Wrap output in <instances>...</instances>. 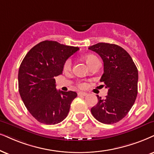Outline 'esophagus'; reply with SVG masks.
Returning a JSON list of instances; mask_svg holds the SVG:
<instances>
[{
	"mask_svg": "<svg viewBox=\"0 0 154 154\" xmlns=\"http://www.w3.org/2000/svg\"><path fill=\"white\" fill-rule=\"evenodd\" d=\"M78 95L79 96H86V95H87V93L83 92V91H79V92H78Z\"/></svg>",
	"mask_w": 154,
	"mask_h": 154,
	"instance_id": "1",
	"label": "esophagus"
}]
</instances>
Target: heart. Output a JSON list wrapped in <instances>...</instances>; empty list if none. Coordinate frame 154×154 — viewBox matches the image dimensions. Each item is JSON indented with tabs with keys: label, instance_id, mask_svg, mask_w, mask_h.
<instances>
[{
	"label": "heart",
	"instance_id": "heart-1",
	"mask_svg": "<svg viewBox=\"0 0 154 154\" xmlns=\"http://www.w3.org/2000/svg\"><path fill=\"white\" fill-rule=\"evenodd\" d=\"M84 60H85L87 65H88L89 67H91L94 64L96 63V62L99 61L98 58H97L95 55H93V54H87V55H85L84 57ZM72 66V61L70 59H68L66 60V62L64 64L63 66V69L65 71H68L71 69ZM78 86L80 87V88H85L86 87V84L84 82H80L78 84Z\"/></svg>",
	"mask_w": 154,
	"mask_h": 154
}]
</instances>
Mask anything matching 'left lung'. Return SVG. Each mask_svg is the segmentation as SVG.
<instances>
[{"label":"left lung","instance_id":"8db88e82","mask_svg":"<svg viewBox=\"0 0 154 154\" xmlns=\"http://www.w3.org/2000/svg\"><path fill=\"white\" fill-rule=\"evenodd\" d=\"M89 50L102 57L104 74L100 82L108 88L104 100L97 95L98 103L91 109V112L103 124L116 123L125 117L137 99V67L129 54L117 45L100 42L89 46Z\"/></svg>","mask_w":154,"mask_h":154}]
</instances>
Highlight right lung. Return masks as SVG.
<instances>
[{
    "label": "right lung",
    "mask_w": 154,
    "mask_h": 154,
    "mask_svg": "<svg viewBox=\"0 0 154 154\" xmlns=\"http://www.w3.org/2000/svg\"><path fill=\"white\" fill-rule=\"evenodd\" d=\"M79 50L56 41L45 40L27 53L18 71L19 93L31 115L51 125L67 117L75 91L56 89L54 77L63 73L64 64Z\"/></svg>",
    "instance_id": "1"
}]
</instances>
